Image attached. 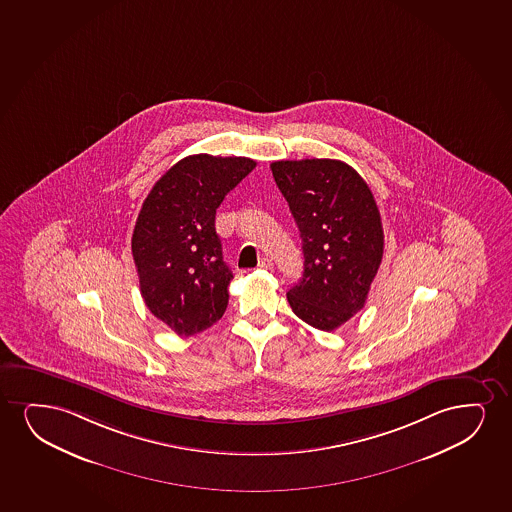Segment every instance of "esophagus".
<instances>
[{"label":"esophagus","instance_id":"34e87169","mask_svg":"<svg viewBox=\"0 0 512 512\" xmlns=\"http://www.w3.org/2000/svg\"><path fill=\"white\" fill-rule=\"evenodd\" d=\"M259 268H265V270H272L273 261L270 258H261L259 261Z\"/></svg>","mask_w":512,"mask_h":512}]
</instances>
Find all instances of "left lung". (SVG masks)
<instances>
[{
  "label": "left lung",
  "instance_id": "1",
  "mask_svg": "<svg viewBox=\"0 0 512 512\" xmlns=\"http://www.w3.org/2000/svg\"><path fill=\"white\" fill-rule=\"evenodd\" d=\"M270 168L305 254L303 279L287 301L311 327L337 329L362 310L381 265L384 233L376 199L343 161H275Z\"/></svg>",
  "mask_w": 512,
  "mask_h": 512
}]
</instances>
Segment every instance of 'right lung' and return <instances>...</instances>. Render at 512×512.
Returning <instances> with one entry per match:
<instances>
[{"mask_svg":"<svg viewBox=\"0 0 512 512\" xmlns=\"http://www.w3.org/2000/svg\"><path fill=\"white\" fill-rule=\"evenodd\" d=\"M256 161L188 156L164 173L143 201L131 237L143 301L178 336L218 322L233 279L214 228L216 209Z\"/></svg>","mask_w":512,"mask_h":512,"instance_id":"add662e5","label":"right lung"}]
</instances>
